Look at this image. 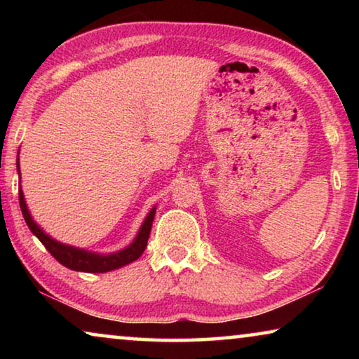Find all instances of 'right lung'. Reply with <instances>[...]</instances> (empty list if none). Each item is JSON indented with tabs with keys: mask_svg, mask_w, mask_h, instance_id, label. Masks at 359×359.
I'll return each mask as SVG.
<instances>
[{
	"mask_svg": "<svg viewBox=\"0 0 359 359\" xmlns=\"http://www.w3.org/2000/svg\"><path fill=\"white\" fill-rule=\"evenodd\" d=\"M17 168H19V161H17ZM19 174H20V169H19ZM19 203H20L22 214H23V218H25L28 228L32 229V233L42 242V245L47 248L48 253H50L52 257L63 266L69 267L72 271H82V272H109V271L118 269V267L125 264H130L133 261H136L144 253L145 247H147L151 223H154V218H155V208H154L149 212V215L142 223L141 229H139L137 238L135 239V242H133L130 247H126L125 250L112 253V255H98L92 252H85L82 248L60 244V242H57L55 239H52L50 236H47L44 231H42L38 224L33 222L32 215H29L25 204V198H23L22 188H19Z\"/></svg>",
	"mask_w": 359,
	"mask_h": 359,
	"instance_id": "1",
	"label": "right lung"
}]
</instances>
